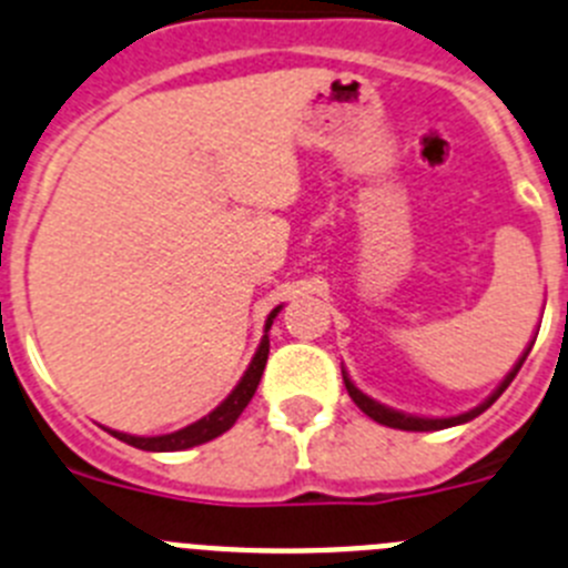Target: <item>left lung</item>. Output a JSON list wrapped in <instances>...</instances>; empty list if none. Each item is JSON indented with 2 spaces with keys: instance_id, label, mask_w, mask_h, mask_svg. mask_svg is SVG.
<instances>
[{
  "instance_id": "8db88e82",
  "label": "left lung",
  "mask_w": 568,
  "mask_h": 568,
  "mask_svg": "<svg viewBox=\"0 0 568 568\" xmlns=\"http://www.w3.org/2000/svg\"><path fill=\"white\" fill-rule=\"evenodd\" d=\"M529 351H532V345L526 347V351H524V356H520V359L515 362V367H513V371L507 373V379L500 382V385H498V390H495L493 396L487 398V402H481V405H478V407H473V410L462 413V416H449V418H422V416H407V413L390 410V407L379 405V402H373L371 396H365V393H362L359 387L354 385V382L347 379V373H345V371H342V379H345L347 396L354 398V402H356V407H359V410L365 413V416H371L373 422L385 424V427H396V430H413V433H424V430H444V427H456V424H464V422H469V418L481 416V413L487 410L489 405H493L495 398H498L500 393L507 390V387H509V382L515 379V373L520 371V365H524V359H526V356H529Z\"/></svg>"
}]
</instances>
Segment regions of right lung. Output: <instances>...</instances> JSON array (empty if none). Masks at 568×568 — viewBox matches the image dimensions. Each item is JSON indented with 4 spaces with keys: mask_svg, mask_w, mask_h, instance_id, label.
<instances>
[{
    "mask_svg": "<svg viewBox=\"0 0 568 568\" xmlns=\"http://www.w3.org/2000/svg\"><path fill=\"white\" fill-rule=\"evenodd\" d=\"M280 308H283V305H277V308L268 314V320H265V336L260 339L257 354H254L252 365H248L246 373H243V379L237 382V387H234V390L229 393L221 405L209 413V416H203L201 422H195V424H189V427H183V430L166 433V436H126V433L110 430L112 436L119 438V442H126L130 447L150 449V453H178V449L197 447V444H206V442H212V438L223 436V433H226L229 427L237 422L240 413L246 410V405L252 402L254 390H257L260 376H263V371H265V359H268V328H272V322H274V316L280 314Z\"/></svg>",
    "mask_w": 568,
    "mask_h": 568,
    "instance_id": "add662e5",
    "label": "right lung"
}]
</instances>
